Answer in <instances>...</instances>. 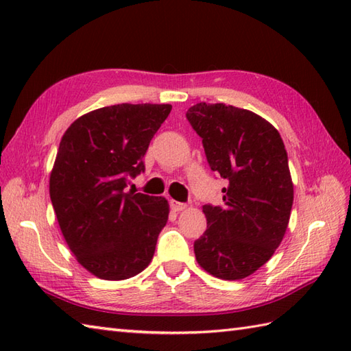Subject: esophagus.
Segmentation results:
<instances>
[{
  "label": "esophagus",
  "instance_id": "obj_1",
  "mask_svg": "<svg viewBox=\"0 0 351 351\" xmlns=\"http://www.w3.org/2000/svg\"><path fill=\"white\" fill-rule=\"evenodd\" d=\"M170 208H171V210H173L175 213H180V211H184L185 208H187V205L181 204V202H176V200H170Z\"/></svg>",
  "mask_w": 351,
  "mask_h": 351
}]
</instances>
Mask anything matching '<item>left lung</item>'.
Returning <instances> with one entry per match:
<instances>
[{"mask_svg":"<svg viewBox=\"0 0 351 351\" xmlns=\"http://www.w3.org/2000/svg\"><path fill=\"white\" fill-rule=\"evenodd\" d=\"M187 119L211 170L226 180L221 206L204 205L206 230L195 241L205 271L225 280L255 273L288 228L294 187L280 134L265 119L225 104L200 102Z\"/></svg>","mask_w":351,"mask_h":351,"instance_id":"1","label":"left lung"}]
</instances>
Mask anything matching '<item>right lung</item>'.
Masks as SVG:
<instances>
[{"label": "right lung", "instance_id": "obj_1", "mask_svg": "<svg viewBox=\"0 0 351 351\" xmlns=\"http://www.w3.org/2000/svg\"><path fill=\"white\" fill-rule=\"evenodd\" d=\"M170 104H117L78 117L63 134L49 178L58 226L78 263L96 278L143 271L169 219L164 197L125 193Z\"/></svg>", "mask_w": 351, "mask_h": 351}]
</instances>
